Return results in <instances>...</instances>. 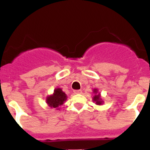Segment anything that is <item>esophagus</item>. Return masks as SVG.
Masks as SVG:
<instances>
[{"instance_id": "1", "label": "esophagus", "mask_w": 150, "mask_h": 150, "mask_svg": "<svg viewBox=\"0 0 150 150\" xmlns=\"http://www.w3.org/2000/svg\"><path fill=\"white\" fill-rule=\"evenodd\" d=\"M74 93L75 94H81L82 93V91L80 89H78V90H74Z\"/></svg>"}]
</instances>
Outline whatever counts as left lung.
Segmentation results:
<instances>
[{"label":"left lung","instance_id":"1","mask_svg":"<svg viewBox=\"0 0 150 150\" xmlns=\"http://www.w3.org/2000/svg\"><path fill=\"white\" fill-rule=\"evenodd\" d=\"M93 91H94V93L95 94V95L93 97V101H94V102L96 103V104H97V105L102 104V103L104 102V101H103L102 99H101L100 93L97 94V92H98L97 89H94Z\"/></svg>","mask_w":150,"mask_h":150}]
</instances>
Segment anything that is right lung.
<instances>
[{
  "label": "right lung",
  "mask_w": 150,
  "mask_h": 150,
  "mask_svg": "<svg viewBox=\"0 0 150 150\" xmlns=\"http://www.w3.org/2000/svg\"><path fill=\"white\" fill-rule=\"evenodd\" d=\"M67 99V95L65 92L62 91L61 88H56L54 89L53 94L46 97V103L51 108H55L59 109V106L63 104L65 101ZM58 108L57 109V108Z\"/></svg>",
  "instance_id": "right-lung-1"
}]
</instances>
